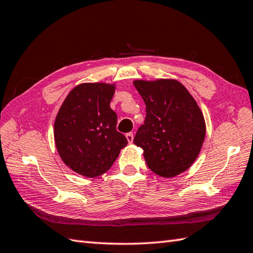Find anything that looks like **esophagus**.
Listing matches in <instances>:
<instances>
[{
    "label": "esophagus",
    "instance_id": "obj_1",
    "mask_svg": "<svg viewBox=\"0 0 253 253\" xmlns=\"http://www.w3.org/2000/svg\"><path fill=\"white\" fill-rule=\"evenodd\" d=\"M126 139H127L128 143H132V141H133V133L132 132L126 133Z\"/></svg>",
    "mask_w": 253,
    "mask_h": 253
}]
</instances>
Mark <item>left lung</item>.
<instances>
[{
    "label": "left lung",
    "mask_w": 253,
    "mask_h": 253,
    "mask_svg": "<svg viewBox=\"0 0 253 253\" xmlns=\"http://www.w3.org/2000/svg\"><path fill=\"white\" fill-rule=\"evenodd\" d=\"M146 103V120L133 138L148 168L164 178L187 170L201 151L206 122L200 107L175 79L135 80Z\"/></svg>",
    "instance_id": "8db88e82"
}]
</instances>
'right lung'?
Returning <instances> with one entry per match:
<instances>
[{
  "label": "right lung",
  "mask_w": 253,
  "mask_h": 253,
  "mask_svg": "<svg viewBox=\"0 0 253 253\" xmlns=\"http://www.w3.org/2000/svg\"><path fill=\"white\" fill-rule=\"evenodd\" d=\"M114 92V84H80L58 110L55 146L75 173L89 178L104 174L127 146L126 137L116 130L117 115L110 107Z\"/></svg>",
  "instance_id": "add662e5"
}]
</instances>
